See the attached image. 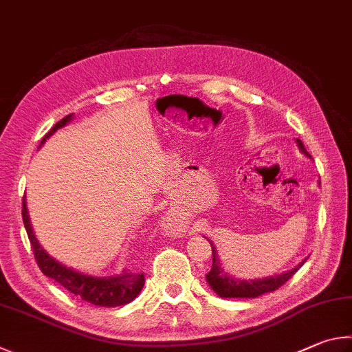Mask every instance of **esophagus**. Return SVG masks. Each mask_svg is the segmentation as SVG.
<instances>
[{"label": "esophagus", "instance_id": "obj_1", "mask_svg": "<svg viewBox=\"0 0 352 352\" xmlns=\"http://www.w3.org/2000/svg\"><path fill=\"white\" fill-rule=\"evenodd\" d=\"M166 226L170 227V229H176V226H177V221L176 219H173V218H166V223H165Z\"/></svg>", "mask_w": 352, "mask_h": 352}]
</instances>
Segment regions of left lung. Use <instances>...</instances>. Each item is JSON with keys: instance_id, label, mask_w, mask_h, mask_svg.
<instances>
[{"instance_id": "1", "label": "left lung", "mask_w": 352, "mask_h": 352, "mask_svg": "<svg viewBox=\"0 0 352 352\" xmlns=\"http://www.w3.org/2000/svg\"><path fill=\"white\" fill-rule=\"evenodd\" d=\"M297 144L300 150L303 151L307 157H311L309 153L306 151L303 142L297 139ZM210 245H212V254H213V264H212V270L206 275V278H207L208 286H210L213 291L223 298H256L266 292H274L285 285V283L305 264V260H303L292 270H287V272L275 275V276H267V278H263V280H250V281L236 280L233 278V276L224 274V270L221 267V263L218 260L217 249H214L213 244Z\"/></svg>"}]
</instances>
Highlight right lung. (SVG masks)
<instances>
[{"label": "right lung", "instance_id": "add662e5", "mask_svg": "<svg viewBox=\"0 0 352 352\" xmlns=\"http://www.w3.org/2000/svg\"><path fill=\"white\" fill-rule=\"evenodd\" d=\"M72 114L66 116L60 122L55 123L45 138H43L40 146L45 144L46 139L57 131L58 128H63L65 125L71 122ZM23 223L26 227L30 245H32L35 261L43 274L49 278H52L63 286L66 291L76 295V297L82 298L88 303L94 306H103V307H116L131 303V301L140 294L142 287L145 285L144 274H134L123 270L120 275L108 276V278H97V276L80 274L77 270L71 267H66L63 264L55 261L52 256L46 254V250L41 248L40 243L36 241L34 235L32 226H30L28 207H26V196L23 198Z\"/></svg>", "mask_w": 352, "mask_h": 352}]
</instances>
